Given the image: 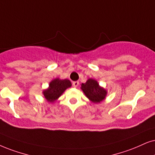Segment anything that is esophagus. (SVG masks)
<instances>
[{
    "label": "esophagus",
    "mask_w": 155,
    "mask_h": 155,
    "mask_svg": "<svg viewBox=\"0 0 155 155\" xmlns=\"http://www.w3.org/2000/svg\"><path fill=\"white\" fill-rule=\"evenodd\" d=\"M79 82L78 81H74L73 82V87H77L78 86H79Z\"/></svg>",
    "instance_id": "34e87169"
}]
</instances>
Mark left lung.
<instances>
[{
	"label": "left lung",
	"mask_w": 155,
	"mask_h": 155,
	"mask_svg": "<svg viewBox=\"0 0 155 155\" xmlns=\"http://www.w3.org/2000/svg\"><path fill=\"white\" fill-rule=\"evenodd\" d=\"M81 89L87 98L94 103H99L104 99L107 91L99 86L95 80L89 79L85 84H81Z\"/></svg>",
	"instance_id": "8db88e82"
}]
</instances>
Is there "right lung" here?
Wrapping results in <instances>:
<instances>
[{"instance_id": "right-lung-1", "label": "right lung", "mask_w": 155, "mask_h": 155, "mask_svg": "<svg viewBox=\"0 0 155 155\" xmlns=\"http://www.w3.org/2000/svg\"><path fill=\"white\" fill-rule=\"evenodd\" d=\"M71 86V83L69 80L55 79L49 84V88L44 91V97L50 102L57 99L63 92Z\"/></svg>"}]
</instances>
